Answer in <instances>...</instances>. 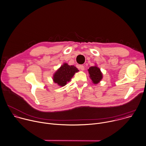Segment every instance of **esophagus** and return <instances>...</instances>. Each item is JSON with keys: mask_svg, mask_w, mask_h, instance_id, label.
<instances>
[{"mask_svg": "<svg viewBox=\"0 0 146 146\" xmlns=\"http://www.w3.org/2000/svg\"><path fill=\"white\" fill-rule=\"evenodd\" d=\"M79 68L82 70V71H83L84 70V66L83 65H80L79 66Z\"/></svg>", "mask_w": 146, "mask_h": 146, "instance_id": "34e87169", "label": "esophagus"}]
</instances>
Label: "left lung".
I'll return each instance as SVG.
<instances>
[{
    "label": "left lung",
    "instance_id": "obj_1",
    "mask_svg": "<svg viewBox=\"0 0 146 146\" xmlns=\"http://www.w3.org/2000/svg\"><path fill=\"white\" fill-rule=\"evenodd\" d=\"M90 77L94 84L98 83L102 79V74L100 70L96 66H92L88 70Z\"/></svg>",
    "mask_w": 146,
    "mask_h": 146
}]
</instances>
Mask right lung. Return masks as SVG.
Listing matches in <instances>:
<instances>
[{
  "instance_id": "obj_1",
  "label": "right lung",
  "mask_w": 146,
  "mask_h": 146,
  "mask_svg": "<svg viewBox=\"0 0 146 146\" xmlns=\"http://www.w3.org/2000/svg\"><path fill=\"white\" fill-rule=\"evenodd\" d=\"M79 70L74 66H69L64 63L55 73L54 82L60 86H64L67 82L70 81L74 74Z\"/></svg>"
}]
</instances>
